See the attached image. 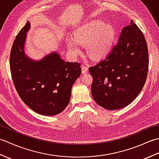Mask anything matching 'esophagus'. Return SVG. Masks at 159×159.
Wrapping results in <instances>:
<instances>
[{
	"label": "esophagus",
	"mask_w": 159,
	"mask_h": 159,
	"mask_svg": "<svg viewBox=\"0 0 159 159\" xmlns=\"http://www.w3.org/2000/svg\"><path fill=\"white\" fill-rule=\"evenodd\" d=\"M81 69H82V73L83 74H85L87 72V70H88V68H87V67L85 65H83L81 66Z\"/></svg>",
	"instance_id": "obj_1"
}]
</instances>
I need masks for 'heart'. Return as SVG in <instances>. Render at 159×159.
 <instances>
[{"label":"heart","mask_w":159,"mask_h":159,"mask_svg":"<svg viewBox=\"0 0 159 159\" xmlns=\"http://www.w3.org/2000/svg\"><path fill=\"white\" fill-rule=\"evenodd\" d=\"M116 31L111 23L102 19L92 20L84 23L73 33V39L67 40V48L74 57L79 55V44H86V50L93 59H100L109 52L116 38Z\"/></svg>","instance_id":"obj_1"}]
</instances>
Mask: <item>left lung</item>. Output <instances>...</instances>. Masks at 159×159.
Here are the masks:
<instances>
[{
  "mask_svg": "<svg viewBox=\"0 0 159 159\" xmlns=\"http://www.w3.org/2000/svg\"><path fill=\"white\" fill-rule=\"evenodd\" d=\"M149 59L143 33L131 20L121 30L117 44L104 59L90 67L92 94L95 102L107 110L128 106L146 83Z\"/></svg>",
  "mask_w": 159,
  "mask_h": 159,
  "instance_id": "obj_1",
  "label": "left lung"
}]
</instances>
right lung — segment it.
Returning a JSON list of instances; mask_svg holds the SVG:
<instances>
[{
  "label": "right lung",
  "instance_id": "1",
  "mask_svg": "<svg viewBox=\"0 0 159 159\" xmlns=\"http://www.w3.org/2000/svg\"><path fill=\"white\" fill-rule=\"evenodd\" d=\"M30 28L27 21L13 43L9 61L13 81L30 109L43 116H55L69 104L73 84L81 74L80 64L65 61L56 51L39 60L26 56L25 44Z\"/></svg>",
  "mask_w": 159,
  "mask_h": 159
}]
</instances>
